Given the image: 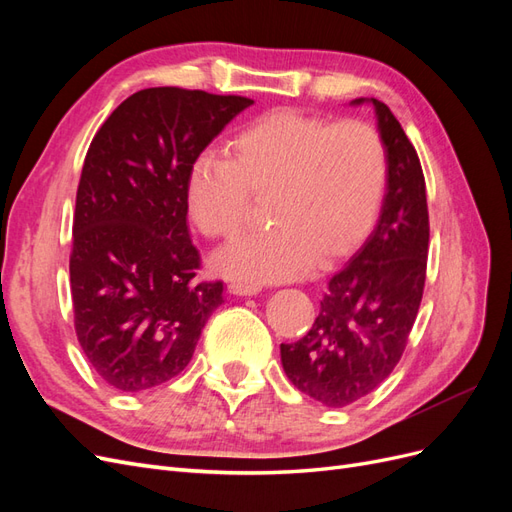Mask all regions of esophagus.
<instances>
[{"mask_svg":"<svg viewBox=\"0 0 512 512\" xmlns=\"http://www.w3.org/2000/svg\"><path fill=\"white\" fill-rule=\"evenodd\" d=\"M228 290L232 294H241V297H252V294H258L262 290V286L256 282H232Z\"/></svg>","mask_w":512,"mask_h":512,"instance_id":"esophagus-1","label":"esophagus"}]
</instances>
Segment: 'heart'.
Returning a JSON list of instances; mask_svg holds the SVG:
<instances>
[{"instance_id": "1", "label": "heart", "mask_w": 512, "mask_h": 512, "mask_svg": "<svg viewBox=\"0 0 512 512\" xmlns=\"http://www.w3.org/2000/svg\"><path fill=\"white\" fill-rule=\"evenodd\" d=\"M384 188L386 149L374 126L282 108L247 123L232 138L230 158L198 156L185 203L205 237L235 241L250 222L252 198L267 200L271 228L228 247L215 267L241 280L280 282L361 243Z\"/></svg>"}]
</instances>
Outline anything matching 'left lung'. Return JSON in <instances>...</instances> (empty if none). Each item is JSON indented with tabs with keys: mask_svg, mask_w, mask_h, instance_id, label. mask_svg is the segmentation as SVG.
I'll use <instances>...</instances> for the list:
<instances>
[{
	"mask_svg": "<svg viewBox=\"0 0 512 512\" xmlns=\"http://www.w3.org/2000/svg\"><path fill=\"white\" fill-rule=\"evenodd\" d=\"M371 104L389 168L378 226L348 265L331 275L312 329L299 342L282 344L290 382L329 408L354 404L391 376L406 350L427 277L423 168L391 108L376 98Z\"/></svg>",
	"mask_w": 512,
	"mask_h": 512,
	"instance_id": "obj_1",
	"label": "left lung"
}]
</instances>
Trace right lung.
I'll return each mask as SVG.
<instances>
[{"label":"right lung","instance_id":"obj_1","mask_svg":"<svg viewBox=\"0 0 512 512\" xmlns=\"http://www.w3.org/2000/svg\"><path fill=\"white\" fill-rule=\"evenodd\" d=\"M250 104L200 89H141L87 149L72 222L74 331L113 389L141 393L179 376L224 303L222 282L198 280L185 181Z\"/></svg>","mask_w":512,"mask_h":512}]
</instances>
